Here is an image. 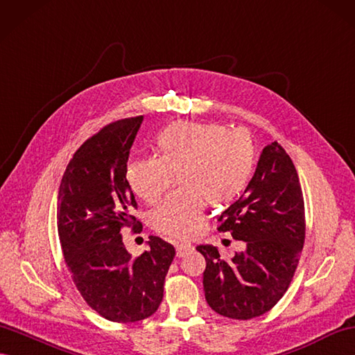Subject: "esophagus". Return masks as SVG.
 <instances>
[{
	"mask_svg": "<svg viewBox=\"0 0 355 355\" xmlns=\"http://www.w3.org/2000/svg\"><path fill=\"white\" fill-rule=\"evenodd\" d=\"M193 250H194V247H193L191 244H188V243L178 244V245H176V256H178V257H184V256H187L189 252H193Z\"/></svg>",
	"mask_w": 355,
	"mask_h": 355,
	"instance_id": "obj_1",
	"label": "esophagus"
}]
</instances>
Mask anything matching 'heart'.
Instances as JSON below:
<instances>
[{"label": "heart", "mask_w": 355, "mask_h": 355, "mask_svg": "<svg viewBox=\"0 0 355 355\" xmlns=\"http://www.w3.org/2000/svg\"><path fill=\"white\" fill-rule=\"evenodd\" d=\"M157 157L132 158L126 180L146 203H157L175 184L180 188L150 215L152 227L188 239L203 227L205 200L227 205L244 191L254 170V144L244 129L217 123L175 122L155 140Z\"/></svg>", "instance_id": "1"}]
</instances>
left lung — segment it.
I'll return each mask as SVG.
<instances>
[{
  "mask_svg": "<svg viewBox=\"0 0 355 355\" xmlns=\"http://www.w3.org/2000/svg\"><path fill=\"white\" fill-rule=\"evenodd\" d=\"M218 221V230L244 241L245 250L224 261L217 247H197L206 261L203 289L207 304L232 319L261 316L288 291L306 238L298 173L277 141L262 150L244 196Z\"/></svg>",
  "mask_w": 355,
  "mask_h": 355,
  "instance_id": "8db88e82",
  "label": "left lung"
}]
</instances>
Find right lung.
Here are the masks:
<instances>
[{"instance_id": "obj_1", "label": "right lung", "mask_w": 355, "mask_h": 355, "mask_svg": "<svg viewBox=\"0 0 355 355\" xmlns=\"http://www.w3.org/2000/svg\"><path fill=\"white\" fill-rule=\"evenodd\" d=\"M141 122L117 120L89 138L67 164L57 198L58 238L76 289L102 318L122 324L157 312L175 257L171 244L149 236L148 252L132 259L120 232L138 224L126 164Z\"/></svg>"}]
</instances>
